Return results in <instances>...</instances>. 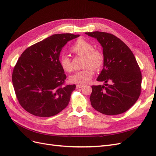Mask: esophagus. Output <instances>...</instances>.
<instances>
[{
    "label": "esophagus",
    "instance_id": "obj_1",
    "mask_svg": "<svg viewBox=\"0 0 156 156\" xmlns=\"http://www.w3.org/2000/svg\"><path fill=\"white\" fill-rule=\"evenodd\" d=\"M84 85H83V84H77L76 85V87L77 88H81L83 87Z\"/></svg>",
    "mask_w": 156,
    "mask_h": 156
}]
</instances>
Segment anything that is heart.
<instances>
[{
  "instance_id": "1",
  "label": "heart",
  "mask_w": 156,
  "mask_h": 156,
  "mask_svg": "<svg viewBox=\"0 0 156 156\" xmlns=\"http://www.w3.org/2000/svg\"><path fill=\"white\" fill-rule=\"evenodd\" d=\"M70 51L79 56H83L84 69L79 71L69 77V81L73 83L84 84L91 81L97 69L102 68L105 58L102 52L97 49H94L93 45L85 40L79 39L71 47ZM60 66L65 72H72V66L71 60L68 56L63 55L60 59Z\"/></svg>"
}]
</instances>
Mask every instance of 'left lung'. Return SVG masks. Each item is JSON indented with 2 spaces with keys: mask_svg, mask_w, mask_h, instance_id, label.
<instances>
[{
  "mask_svg": "<svg viewBox=\"0 0 156 156\" xmlns=\"http://www.w3.org/2000/svg\"><path fill=\"white\" fill-rule=\"evenodd\" d=\"M85 34L99 41L105 58L103 69L97 78L98 81L104 84L92 86L91 105L102 114H122L135 104L140 94L142 75L135 56L113 34L98 31Z\"/></svg>",
  "mask_w": 156,
  "mask_h": 156,
  "instance_id": "obj_1",
  "label": "left lung"
}]
</instances>
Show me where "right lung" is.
<instances>
[{"mask_svg":"<svg viewBox=\"0 0 156 156\" xmlns=\"http://www.w3.org/2000/svg\"><path fill=\"white\" fill-rule=\"evenodd\" d=\"M53 34L28 48L14 67L12 83L19 103L40 117L57 115L66 107L75 84L64 85L66 75L60 64V54L68 41L79 37Z\"/></svg>","mask_w":156,"mask_h":156,"instance_id":"1","label":"right lung"}]
</instances>
